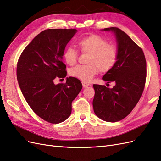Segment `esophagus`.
I'll use <instances>...</instances> for the list:
<instances>
[{
	"instance_id": "obj_1",
	"label": "esophagus",
	"mask_w": 161,
	"mask_h": 161,
	"mask_svg": "<svg viewBox=\"0 0 161 161\" xmlns=\"http://www.w3.org/2000/svg\"><path fill=\"white\" fill-rule=\"evenodd\" d=\"M82 86H83V88H86L89 86L90 85L89 83H86L85 82H82Z\"/></svg>"
}]
</instances>
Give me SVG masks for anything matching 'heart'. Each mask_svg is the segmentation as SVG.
Here are the masks:
<instances>
[{
  "label": "heart",
  "mask_w": 161,
  "mask_h": 161,
  "mask_svg": "<svg viewBox=\"0 0 161 161\" xmlns=\"http://www.w3.org/2000/svg\"><path fill=\"white\" fill-rule=\"evenodd\" d=\"M82 53H89L86 63L88 65L77 66L70 70V75L83 82H89L97 75L98 70L108 72L114 67L117 58L118 51L116 47L108 44L105 38L95 34L85 36L78 41ZM63 58L70 66L77 62L78 52L72 47H68L64 51Z\"/></svg>",
  "instance_id": "b5f03b06"
}]
</instances>
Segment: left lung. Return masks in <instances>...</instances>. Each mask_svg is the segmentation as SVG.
<instances>
[{"instance_id":"obj_1","label":"left lung","mask_w":161,"mask_h":161,"mask_svg":"<svg viewBox=\"0 0 161 161\" xmlns=\"http://www.w3.org/2000/svg\"><path fill=\"white\" fill-rule=\"evenodd\" d=\"M102 31L112 32L116 38L118 58L102 77L115 85L110 89L93 85V106L98 118L114 123L125 118L140 100L146 82V62L142 49L123 30L111 27Z\"/></svg>"}]
</instances>
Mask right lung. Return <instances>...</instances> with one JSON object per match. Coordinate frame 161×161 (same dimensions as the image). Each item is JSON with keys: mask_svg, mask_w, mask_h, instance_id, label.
Listing matches in <instances>:
<instances>
[{"mask_svg": "<svg viewBox=\"0 0 161 161\" xmlns=\"http://www.w3.org/2000/svg\"><path fill=\"white\" fill-rule=\"evenodd\" d=\"M76 29H47L38 34L21 54L17 79L25 100L41 119L58 124L70 116L72 102L82 88L80 81L67 77L55 85L56 77L67 75L62 62L65 47Z\"/></svg>", "mask_w": 161, "mask_h": 161, "instance_id": "right-lung-1", "label": "right lung"}]
</instances>
